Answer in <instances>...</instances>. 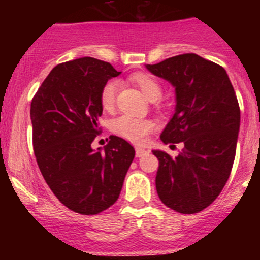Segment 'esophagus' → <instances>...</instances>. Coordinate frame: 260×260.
I'll use <instances>...</instances> for the list:
<instances>
[{"instance_id":"obj_1","label":"esophagus","mask_w":260,"mask_h":260,"mask_svg":"<svg viewBox=\"0 0 260 260\" xmlns=\"http://www.w3.org/2000/svg\"><path fill=\"white\" fill-rule=\"evenodd\" d=\"M147 154V150H145L144 148H136V156L137 157H140L143 156V155Z\"/></svg>"}]
</instances>
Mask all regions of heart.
I'll list each match as a JSON object with an SVG mask.
<instances>
[{"label":"heart","mask_w":260,"mask_h":260,"mask_svg":"<svg viewBox=\"0 0 260 260\" xmlns=\"http://www.w3.org/2000/svg\"><path fill=\"white\" fill-rule=\"evenodd\" d=\"M132 80L139 86L147 99L150 101L160 99L161 94H162V88H161L160 83L150 74H134ZM118 83L116 80H109L103 85L100 90V104L105 111H111L115 107ZM154 128L155 123L153 121L132 117L129 115H122L112 122L113 132L131 142L138 143V144H142L148 139L149 134L153 132Z\"/></svg>","instance_id":"obj_1"}]
</instances>
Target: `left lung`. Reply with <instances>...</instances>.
<instances>
[{"label":"left lung","mask_w":260,"mask_h":260,"mask_svg":"<svg viewBox=\"0 0 260 260\" xmlns=\"http://www.w3.org/2000/svg\"><path fill=\"white\" fill-rule=\"evenodd\" d=\"M176 89V111L160 138L183 143L177 157L153 150L159 160L155 184L160 201L181 214H196L221 193L234 165L240 105L220 64L183 53L147 64Z\"/></svg>","instance_id":"obj_1"}]
</instances>
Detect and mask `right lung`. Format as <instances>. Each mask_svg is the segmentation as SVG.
I'll return each mask as SVG.
<instances>
[{"mask_svg": "<svg viewBox=\"0 0 260 260\" xmlns=\"http://www.w3.org/2000/svg\"><path fill=\"white\" fill-rule=\"evenodd\" d=\"M120 73L109 62L92 57L59 63L31 100L39 169L58 201L82 215L99 214L117 201L136 154L117 136H110L104 151L91 149L101 132L100 90Z\"/></svg>", "mask_w": 260, "mask_h": 260, "instance_id": "1", "label": "right lung"}]
</instances>
